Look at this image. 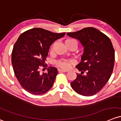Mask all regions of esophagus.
<instances>
[{"instance_id":"esophagus-1","label":"esophagus","mask_w":121,"mask_h":121,"mask_svg":"<svg viewBox=\"0 0 121 121\" xmlns=\"http://www.w3.org/2000/svg\"><path fill=\"white\" fill-rule=\"evenodd\" d=\"M58 71L59 72H68V71L64 70V69H58Z\"/></svg>"}]
</instances>
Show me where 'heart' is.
I'll list each match as a JSON object with an SVG mask.
<instances>
[{"label": "heart", "instance_id": "1", "mask_svg": "<svg viewBox=\"0 0 121 121\" xmlns=\"http://www.w3.org/2000/svg\"><path fill=\"white\" fill-rule=\"evenodd\" d=\"M73 43L75 45L76 48L77 46V43L73 39H67L65 41V44H70ZM73 64V61L72 60H69L67 59H61L59 60L56 62V65L58 67L61 68V69H67L70 67L71 65Z\"/></svg>", "mask_w": 121, "mask_h": 121}]
</instances>
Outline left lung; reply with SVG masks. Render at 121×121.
Wrapping results in <instances>:
<instances>
[{
  "instance_id": "8db88e82",
  "label": "left lung",
  "mask_w": 121,
  "mask_h": 121,
  "mask_svg": "<svg viewBox=\"0 0 121 121\" xmlns=\"http://www.w3.org/2000/svg\"><path fill=\"white\" fill-rule=\"evenodd\" d=\"M67 34L78 39L84 48L81 63L76 66L81 73H77L71 87L82 96H93L102 89L112 72L115 52L111 40L93 27Z\"/></svg>"
}]
</instances>
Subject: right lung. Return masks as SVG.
Wrapping results in <instances>:
<instances>
[{
	"label": "right lung",
	"instance_id": "1",
	"mask_svg": "<svg viewBox=\"0 0 121 121\" xmlns=\"http://www.w3.org/2000/svg\"><path fill=\"white\" fill-rule=\"evenodd\" d=\"M65 34L35 28L24 32L18 38L13 49L11 63L19 83L28 92L40 95L52 88L57 69L50 67L46 72L42 73L40 67H47L44 64L50 46Z\"/></svg>",
	"mask_w": 121,
	"mask_h": 121
}]
</instances>
